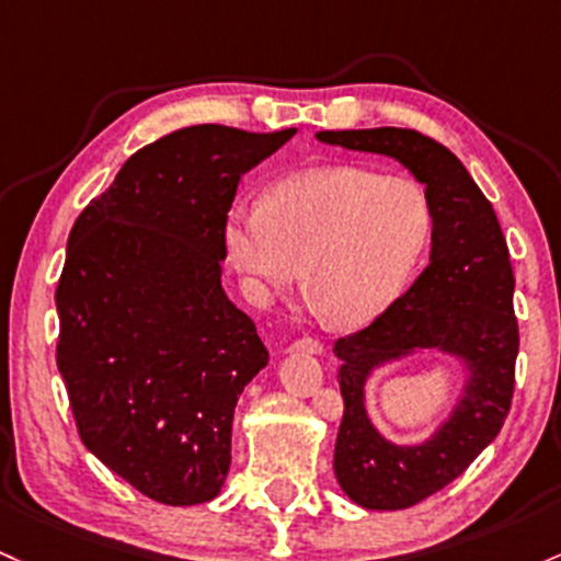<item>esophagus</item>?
<instances>
[{
  "label": "esophagus",
  "instance_id": "34e87169",
  "mask_svg": "<svg viewBox=\"0 0 561 561\" xmlns=\"http://www.w3.org/2000/svg\"><path fill=\"white\" fill-rule=\"evenodd\" d=\"M287 351H300V354H322L324 346L319 341H313V337H298V341L290 343V348Z\"/></svg>",
  "mask_w": 561,
  "mask_h": 561
}]
</instances>
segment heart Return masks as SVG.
Returning a JSON list of instances; mask_svg holds the SVG:
<instances>
[{"label": "heart", "mask_w": 561, "mask_h": 561, "mask_svg": "<svg viewBox=\"0 0 561 561\" xmlns=\"http://www.w3.org/2000/svg\"><path fill=\"white\" fill-rule=\"evenodd\" d=\"M431 237L421 186L356 164L282 178L263 205H233L226 257L244 293L266 304L295 279L341 328L378 319L408 287Z\"/></svg>", "instance_id": "heart-1"}]
</instances>
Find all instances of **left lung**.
<instances>
[{
  "label": "left lung",
  "mask_w": 561,
  "mask_h": 561,
  "mask_svg": "<svg viewBox=\"0 0 561 561\" xmlns=\"http://www.w3.org/2000/svg\"><path fill=\"white\" fill-rule=\"evenodd\" d=\"M317 140L397 159L423 183L431 210L428 266L412 287L354 335L337 337L343 421L335 477L362 508L399 511L458 479L506 421L514 397L519 328L506 237L488 196L450 149L402 127L322 130ZM417 350L461 362L459 402L421 446H393L366 415L364 386L378 366Z\"/></svg>",
  "instance_id": "obj_1"
}]
</instances>
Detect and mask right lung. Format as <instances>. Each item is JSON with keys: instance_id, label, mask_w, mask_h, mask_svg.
<instances>
[{"instance_id": "right-lung-1", "label": "right lung", "mask_w": 561, "mask_h": 561, "mask_svg": "<svg viewBox=\"0 0 561 561\" xmlns=\"http://www.w3.org/2000/svg\"><path fill=\"white\" fill-rule=\"evenodd\" d=\"M295 130H175L135 151L69 233L58 370L84 447L164 506L218 495L239 393L268 365L220 285L239 178Z\"/></svg>"}]
</instances>
